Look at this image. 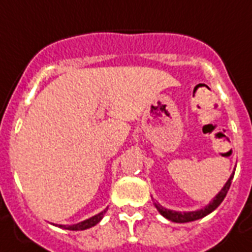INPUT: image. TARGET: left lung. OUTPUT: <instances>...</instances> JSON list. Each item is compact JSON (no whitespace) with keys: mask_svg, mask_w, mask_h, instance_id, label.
I'll list each match as a JSON object with an SVG mask.
<instances>
[{"mask_svg":"<svg viewBox=\"0 0 252 252\" xmlns=\"http://www.w3.org/2000/svg\"><path fill=\"white\" fill-rule=\"evenodd\" d=\"M234 173L231 174V177L228 179V181L225 183V185L221 188V190H220L219 193L215 196L214 200H212L207 207H204L203 209L193 211V212H176V211H170V209L164 208L162 205H159V204L156 203V201H154V205H156L157 211H158L159 214L162 215L164 218H166L168 220H172L174 223H188V221H193V220L201 219V218L207 216V215H209L211 212H214L215 209L218 208L220 204H221V201H223L224 197H225V194L228 192L229 187H231V181L234 179Z\"/></svg>","mask_w":252,"mask_h":252,"instance_id":"1","label":"left lung"}]
</instances>
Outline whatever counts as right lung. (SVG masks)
Segmentation results:
<instances>
[{
    "instance_id": "right-lung-1",
    "label": "right lung",
    "mask_w": 252,
    "mask_h": 252,
    "mask_svg": "<svg viewBox=\"0 0 252 252\" xmlns=\"http://www.w3.org/2000/svg\"><path fill=\"white\" fill-rule=\"evenodd\" d=\"M106 211H107V208L103 209L102 212H99L98 215H95V216H93V218L84 220V221H80V223H78V224H73V225H62V224H60V225H58V227H60V228H64V229H69V231H83V229L91 228V227L96 225V224H98L100 220L103 219Z\"/></svg>"
}]
</instances>
